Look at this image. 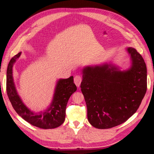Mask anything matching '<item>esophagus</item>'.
Masks as SVG:
<instances>
[{
    "label": "esophagus",
    "instance_id": "1",
    "mask_svg": "<svg viewBox=\"0 0 154 154\" xmlns=\"http://www.w3.org/2000/svg\"><path fill=\"white\" fill-rule=\"evenodd\" d=\"M82 81V78L80 75H76L74 78V82L77 87H79L80 85V83Z\"/></svg>",
    "mask_w": 154,
    "mask_h": 154
}]
</instances>
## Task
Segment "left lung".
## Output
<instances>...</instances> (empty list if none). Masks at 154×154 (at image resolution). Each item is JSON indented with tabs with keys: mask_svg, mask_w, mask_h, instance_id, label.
<instances>
[{
	"mask_svg": "<svg viewBox=\"0 0 154 154\" xmlns=\"http://www.w3.org/2000/svg\"><path fill=\"white\" fill-rule=\"evenodd\" d=\"M132 65L120 71L114 66L86 67L83 69L81 90L85 97L87 118L100 129L122 124L136 112L147 88V71L142 56L128 48Z\"/></svg>",
	"mask_w": 154,
	"mask_h": 154,
	"instance_id": "obj_1",
	"label": "left lung"
}]
</instances>
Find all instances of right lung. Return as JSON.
Returning a JSON list of instances; mask_svg holds the SVG:
<instances>
[{
	"label": "right lung",
	"mask_w": 154,
	"mask_h": 154,
	"mask_svg": "<svg viewBox=\"0 0 154 154\" xmlns=\"http://www.w3.org/2000/svg\"><path fill=\"white\" fill-rule=\"evenodd\" d=\"M20 54L21 52L14 56L9 63L7 69L6 91L13 109L25 121L35 127L44 129L59 127L65 121L66 106L69 97L77 89L74 83L73 76L58 80L53 102L47 110L38 114L32 112L22 103L17 94L13 79V66Z\"/></svg>",
	"instance_id": "right-lung-1"
}]
</instances>
